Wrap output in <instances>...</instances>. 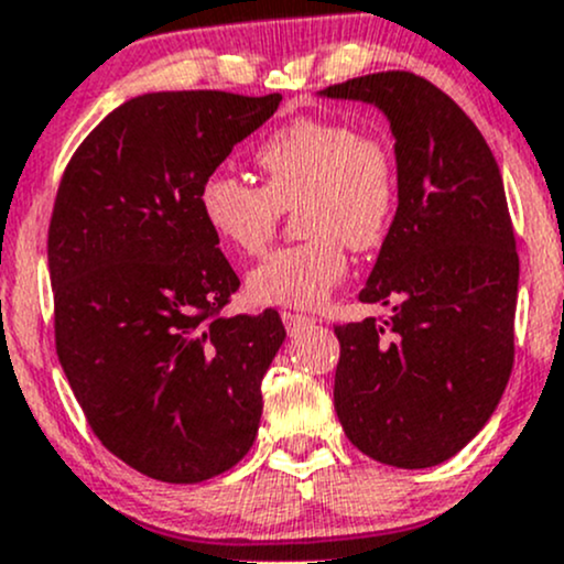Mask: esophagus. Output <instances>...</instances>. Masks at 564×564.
I'll return each mask as SVG.
<instances>
[{"label":"esophagus","mask_w":564,"mask_h":564,"mask_svg":"<svg viewBox=\"0 0 564 564\" xmlns=\"http://www.w3.org/2000/svg\"><path fill=\"white\" fill-rule=\"evenodd\" d=\"M281 318H283V326H286L289 334H296L300 329H305V326H313L315 324V318H311V315L292 313V311H283Z\"/></svg>","instance_id":"34e87169"}]
</instances>
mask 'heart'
Here are the masks:
<instances>
[{
    "mask_svg": "<svg viewBox=\"0 0 564 564\" xmlns=\"http://www.w3.org/2000/svg\"><path fill=\"white\" fill-rule=\"evenodd\" d=\"M264 184L216 171L197 192L203 221L221 246L259 253L283 212L296 214L305 243L268 253L246 278L257 305L318 307L348 275V253L386 240L399 203L393 154L375 133L326 117H302L257 150Z\"/></svg>",
    "mask_w": 564,
    "mask_h": 564,
    "instance_id": "b5f03b06",
    "label": "heart"
}]
</instances>
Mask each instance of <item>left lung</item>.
<instances>
[{
    "instance_id": "8db88e82",
    "label": "left lung",
    "mask_w": 564,
    "mask_h": 564,
    "mask_svg": "<svg viewBox=\"0 0 564 564\" xmlns=\"http://www.w3.org/2000/svg\"><path fill=\"white\" fill-rule=\"evenodd\" d=\"M321 96L388 117L399 178L358 294L391 315L334 326V410L372 460L438 466L485 429L513 367L519 257L503 178L466 111L417 74H367Z\"/></svg>"
}]
</instances>
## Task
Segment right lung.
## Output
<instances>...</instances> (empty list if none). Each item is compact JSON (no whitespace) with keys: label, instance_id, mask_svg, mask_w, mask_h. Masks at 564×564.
Returning <instances> with one entry per match:
<instances>
[{"label":"right lung","instance_id":"1","mask_svg":"<svg viewBox=\"0 0 564 564\" xmlns=\"http://www.w3.org/2000/svg\"><path fill=\"white\" fill-rule=\"evenodd\" d=\"M281 93H144L79 144L55 197L47 264L55 350L85 417L122 463L171 485L251 449L281 315H219L240 281L197 192Z\"/></svg>","mask_w":564,"mask_h":564}]
</instances>
